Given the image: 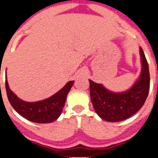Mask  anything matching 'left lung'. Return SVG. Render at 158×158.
I'll use <instances>...</instances> for the list:
<instances>
[{
  "mask_svg": "<svg viewBox=\"0 0 158 158\" xmlns=\"http://www.w3.org/2000/svg\"><path fill=\"white\" fill-rule=\"evenodd\" d=\"M142 70L131 89L123 93H113L101 84L89 79L90 97L97 114L110 122L126 120L135 115L144 104L149 92V69L143 51L140 48Z\"/></svg>",
  "mask_w": 158,
  "mask_h": 158,
  "instance_id": "8db88e82",
  "label": "left lung"
}]
</instances>
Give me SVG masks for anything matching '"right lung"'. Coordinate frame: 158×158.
<instances>
[{
	"instance_id": "add662e5",
	"label": "right lung",
	"mask_w": 158,
	"mask_h": 158,
	"mask_svg": "<svg viewBox=\"0 0 158 158\" xmlns=\"http://www.w3.org/2000/svg\"><path fill=\"white\" fill-rule=\"evenodd\" d=\"M74 81L68 82L60 91L43 101L28 102L21 100L9 88L6 81V89L8 100L13 108L27 120L35 123H51L57 120L62 112L67 94Z\"/></svg>"
}]
</instances>
